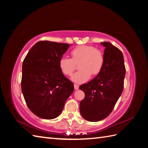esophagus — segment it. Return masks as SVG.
<instances>
[{
	"label": "esophagus",
	"mask_w": 148,
	"mask_h": 148,
	"mask_svg": "<svg viewBox=\"0 0 148 148\" xmlns=\"http://www.w3.org/2000/svg\"><path fill=\"white\" fill-rule=\"evenodd\" d=\"M74 89L75 90H78L79 89V85H78V84H74Z\"/></svg>",
	"instance_id": "1"
}]
</instances>
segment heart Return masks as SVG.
<instances>
[{
    "label": "heart",
    "instance_id": "1",
    "mask_svg": "<svg viewBox=\"0 0 148 148\" xmlns=\"http://www.w3.org/2000/svg\"><path fill=\"white\" fill-rule=\"evenodd\" d=\"M71 58L63 56L59 60L61 71L67 76H71L78 64L80 69L71 77L76 83H81L88 80L91 75L98 74L103 67L104 56L100 50L95 47L87 45L78 46L71 51Z\"/></svg>",
    "mask_w": 148,
    "mask_h": 148
}]
</instances>
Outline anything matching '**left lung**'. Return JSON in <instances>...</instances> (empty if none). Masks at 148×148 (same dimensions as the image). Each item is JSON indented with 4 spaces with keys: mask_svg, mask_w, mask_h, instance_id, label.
Returning a JSON list of instances; mask_svg holds the SVG:
<instances>
[{
    "mask_svg": "<svg viewBox=\"0 0 148 148\" xmlns=\"http://www.w3.org/2000/svg\"><path fill=\"white\" fill-rule=\"evenodd\" d=\"M101 45L105 47L102 70L92 81L79 86L85 94L79 104L80 112L89 121L108 117L123 90L126 69L123 53L111 43L103 42Z\"/></svg>",
    "mask_w": 148,
    "mask_h": 148,
    "instance_id": "obj_1",
    "label": "left lung"
}]
</instances>
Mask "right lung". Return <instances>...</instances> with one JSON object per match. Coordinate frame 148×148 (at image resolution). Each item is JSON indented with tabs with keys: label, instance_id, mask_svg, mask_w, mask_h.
I'll use <instances>...</instances> for the list:
<instances>
[{
	"label": "right lung",
	"instance_id": "obj_1",
	"mask_svg": "<svg viewBox=\"0 0 148 148\" xmlns=\"http://www.w3.org/2000/svg\"><path fill=\"white\" fill-rule=\"evenodd\" d=\"M69 46L42 40L33 46L23 60L22 93L28 108L40 118L58 117L74 90L59 67L60 59Z\"/></svg>",
	"mask_w": 148,
	"mask_h": 148
}]
</instances>
